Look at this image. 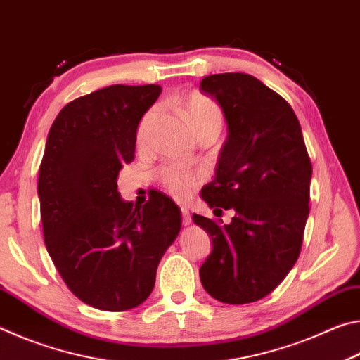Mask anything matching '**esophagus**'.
<instances>
[{
	"label": "esophagus",
	"mask_w": 360,
	"mask_h": 360,
	"mask_svg": "<svg viewBox=\"0 0 360 360\" xmlns=\"http://www.w3.org/2000/svg\"><path fill=\"white\" fill-rule=\"evenodd\" d=\"M182 212V225H188L192 222V217H191V212H188L187 208H181Z\"/></svg>",
	"instance_id": "1"
}]
</instances>
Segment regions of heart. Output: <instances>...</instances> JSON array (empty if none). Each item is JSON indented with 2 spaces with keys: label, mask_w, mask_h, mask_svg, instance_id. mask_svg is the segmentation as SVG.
Wrapping results in <instances>:
<instances>
[{
  "label": "heart",
  "mask_w": 360,
  "mask_h": 360,
  "mask_svg": "<svg viewBox=\"0 0 360 360\" xmlns=\"http://www.w3.org/2000/svg\"><path fill=\"white\" fill-rule=\"evenodd\" d=\"M181 109L184 111L186 117L191 124V129L193 133H198L206 129H214L221 131L222 127V111L214 101L210 100L208 96H205L198 92H191L182 96L179 100ZM155 109H149L148 112L143 115V119L139 120L138 130H136V141L138 144H143L148 130L150 127L152 117H154ZM160 181L162 186L178 200H187L191 197L193 187L197 186V176L187 172H182L179 168L167 167L160 172Z\"/></svg>",
  "instance_id": "obj_1"
}]
</instances>
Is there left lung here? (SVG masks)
Wrapping results in <instances>:
<instances>
[{
    "label": "left lung",
    "instance_id": "1",
    "mask_svg": "<svg viewBox=\"0 0 360 360\" xmlns=\"http://www.w3.org/2000/svg\"><path fill=\"white\" fill-rule=\"evenodd\" d=\"M200 87L222 108L229 130L202 198L214 211H235L224 225L193 214L212 240L200 279L222 303L257 302L278 288L300 254L311 162L294 109L257 77L211 75Z\"/></svg>",
    "mask_w": 360,
    "mask_h": 360
}]
</instances>
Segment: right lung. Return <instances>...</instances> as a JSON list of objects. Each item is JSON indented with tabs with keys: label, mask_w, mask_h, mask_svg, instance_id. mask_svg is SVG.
<instances>
[{
	"label": "right lung",
	"mask_w": 360,
	"mask_h": 360,
	"mask_svg": "<svg viewBox=\"0 0 360 360\" xmlns=\"http://www.w3.org/2000/svg\"><path fill=\"white\" fill-rule=\"evenodd\" d=\"M160 92L155 84L109 85L68 103L47 135L38 181L47 252L72 294L103 311H127L150 295L181 230L167 195L141 208L117 192L139 120Z\"/></svg>",
	"instance_id": "1"
}]
</instances>
